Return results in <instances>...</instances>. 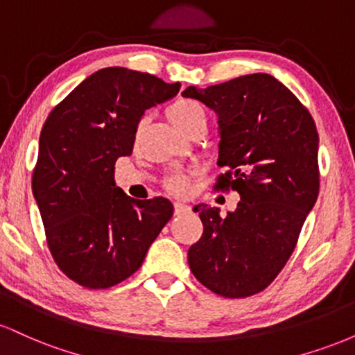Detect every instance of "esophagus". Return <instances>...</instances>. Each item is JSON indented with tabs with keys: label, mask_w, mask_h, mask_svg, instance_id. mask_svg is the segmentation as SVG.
Wrapping results in <instances>:
<instances>
[{
	"label": "esophagus",
	"mask_w": 355,
	"mask_h": 355,
	"mask_svg": "<svg viewBox=\"0 0 355 355\" xmlns=\"http://www.w3.org/2000/svg\"><path fill=\"white\" fill-rule=\"evenodd\" d=\"M173 207H175V215H182V214H187V211H190V205H187V203L175 202Z\"/></svg>",
	"instance_id": "1"
}]
</instances>
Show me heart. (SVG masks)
Returning <instances> with one entry per match:
<instances>
[{
	"mask_svg": "<svg viewBox=\"0 0 355 355\" xmlns=\"http://www.w3.org/2000/svg\"><path fill=\"white\" fill-rule=\"evenodd\" d=\"M166 118H168L170 123H172L175 128H178L183 133L189 128H191L193 125L207 123V115L205 112H203V108L191 100H178L170 105V107L166 108ZM187 187H189V182H187V178L180 173L173 175L168 180V183H166V189L177 195L183 193V191L187 190Z\"/></svg>",
	"mask_w": 355,
	"mask_h": 355,
	"instance_id": "obj_1",
	"label": "heart"
}]
</instances>
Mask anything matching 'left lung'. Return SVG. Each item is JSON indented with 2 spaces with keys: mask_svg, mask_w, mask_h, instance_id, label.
<instances>
[{
  "mask_svg": "<svg viewBox=\"0 0 355 355\" xmlns=\"http://www.w3.org/2000/svg\"><path fill=\"white\" fill-rule=\"evenodd\" d=\"M218 116L215 189L235 190L237 209L220 217L195 205L203 234L189 248L191 274L215 294L242 299L263 291L294 252L319 195V133L309 110L267 73L182 93Z\"/></svg>",
  "mask_w": 355,
  "mask_h": 355,
  "instance_id": "obj_1",
  "label": "left lung"
}]
</instances>
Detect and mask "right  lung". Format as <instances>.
Segmentation results:
<instances>
[{
    "label": "right lung",
    "mask_w": 355,
    "mask_h": 355,
    "mask_svg": "<svg viewBox=\"0 0 355 355\" xmlns=\"http://www.w3.org/2000/svg\"><path fill=\"white\" fill-rule=\"evenodd\" d=\"M180 83L110 67L83 80L44 121L33 195L56 266L87 288L135 274L173 215L164 197L130 198L115 162L130 157L145 110L173 98Z\"/></svg>",
    "instance_id": "obj_1"
}]
</instances>
